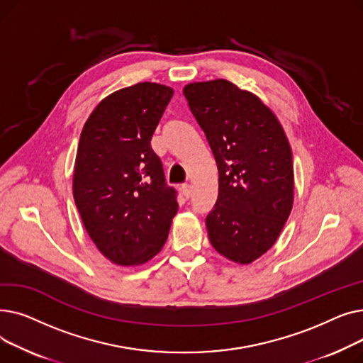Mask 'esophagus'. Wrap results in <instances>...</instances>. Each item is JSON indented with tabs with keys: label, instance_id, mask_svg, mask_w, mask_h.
<instances>
[{
	"label": "esophagus",
	"instance_id": "1",
	"mask_svg": "<svg viewBox=\"0 0 363 363\" xmlns=\"http://www.w3.org/2000/svg\"><path fill=\"white\" fill-rule=\"evenodd\" d=\"M181 193L184 194L185 199H189V197H191V186H189L188 184H182L181 185Z\"/></svg>",
	"mask_w": 363,
	"mask_h": 363
}]
</instances>
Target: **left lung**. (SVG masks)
I'll return each instance as SVG.
<instances>
[{
    "label": "left lung",
    "mask_w": 363,
    "mask_h": 363,
    "mask_svg": "<svg viewBox=\"0 0 363 363\" xmlns=\"http://www.w3.org/2000/svg\"><path fill=\"white\" fill-rule=\"evenodd\" d=\"M219 172V191L206 218L213 249L238 264L268 252L294 201L293 155L275 113L257 95L226 79L184 86Z\"/></svg>",
    "instance_id": "obj_1"
}]
</instances>
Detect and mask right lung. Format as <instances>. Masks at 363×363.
I'll return each mask as SVG.
<instances>
[{
    "instance_id": "1",
    "label": "right lung",
    "mask_w": 363,
    "mask_h": 363,
    "mask_svg": "<svg viewBox=\"0 0 363 363\" xmlns=\"http://www.w3.org/2000/svg\"><path fill=\"white\" fill-rule=\"evenodd\" d=\"M174 89L138 82L103 99L86 119L73 167V199L99 252L119 266L151 260L178 212L150 141Z\"/></svg>"
}]
</instances>
